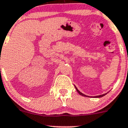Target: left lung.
Returning a JSON list of instances; mask_svg holds the SVG:
<instances>
[{
    "label": "left lung",
    "instance_id": "left-lung-1",
    "mask_svg": "<svg viewBox=\"0 0 128 128\" xmlns=\"http://www.w3.org/2000/svg\"><path fill=\"white\" fill-rule=\"evenodd\" d=\"M76 87V86H75ZM76 90H77V92H78V93L80 94V95H81V96H84V97H87L86 96V95H84V94H82L81 92H80L79 91V90H78V89L76 87ZM107 94V93H106ZM106 94H102V95H100V96H96V98H102V97H103L104 96H105V95H106Z\"/></svg>",
    "mask_w": 128,
    "mask_h": 128
}]
</instances>
